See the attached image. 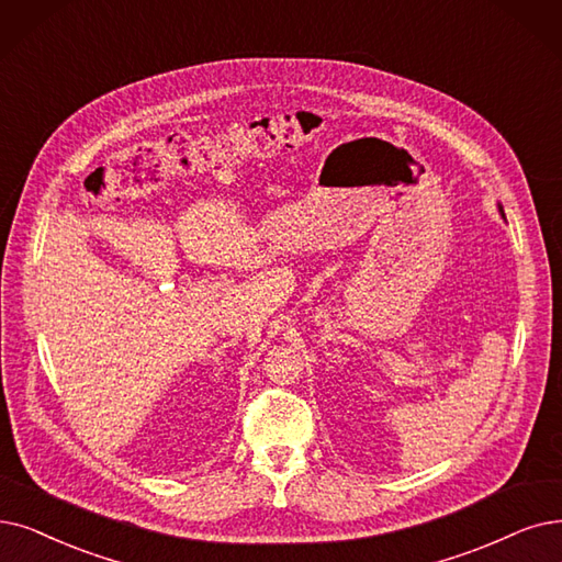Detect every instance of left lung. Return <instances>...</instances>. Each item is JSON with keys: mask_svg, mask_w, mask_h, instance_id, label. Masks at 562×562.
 <instances>
[{"mask_svg": "<svg viewBox=\"0 0 562 562\" xmlns=\"http://www.w3.org/2000/svg\"><path fill=\"white\" fill-rule=\"evenodd\" d=\"M498 212H501V216L505 218V210H503V205H501V203H498Z\"/></svg>", "mask_w": 562, "mask_h": 562, "instance_id": "obj_1", "label": "left lung"}]
</instances>
